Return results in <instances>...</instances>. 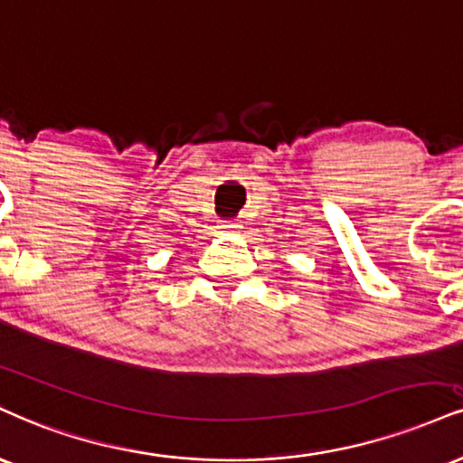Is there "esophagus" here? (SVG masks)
<instances>
[{
	"mask_svg": "<svg viewBox=\"0 0 463 463\" xmlns=\"http://www.w3.org/2000/svg\"><path fill=\"white\" fill-rule=\"evenodd\" d=\"M222 228H224V231H237L239 224H237V222H226V224Z\"/></svg>",
	"mask_w": 463,
	"mask_h": 463,
	"instance_id": "obj_1",
	"label": "esophagus"
}]
</instances>
